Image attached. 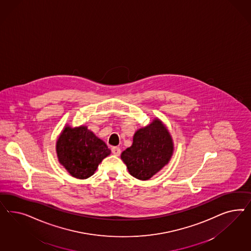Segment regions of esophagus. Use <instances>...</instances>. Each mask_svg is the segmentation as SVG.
<instances>
[{
    "label": "esophagus",
    "mask_w": 251,
    "mask_h": 251,
    "mask_svg": "<svg viewBox=\"0 0 251 251\" xmlns=\"http://www.w3.org/2000/svg\"><path fill=\"white\" fill-rule=\"evenodd\" d=\"M111 151H112V153L115 154V155H117V156H119L121 154V152H122V150H121L120 147H112Z\"/></svg>",
    "instance_id": "obj_1"
}]
</instances>
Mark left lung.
Wrapping results in <instances>:
<instances>
[{"instance_id": "left-lung-1", "label": "left lung", "mask_w": 251, "mask_h": 251, "mask_svg": "<svg viewBox=\"0 0 251 251\" xmlns=\"http://www.w3.org/2000/svg\"><path fill=\"white\" fill-rule=\"evenodd\" d=\"M174 151L171 135L158 119L139 129L132 145L122 153L129 174L140 180H148L168 164Z\"/></svg>"}]
</instances>
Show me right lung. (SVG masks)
Here are the masks:
<instances>
[{
  "label": "right lung",
  "mask_w": 251,
  "mask_h": 251,
  "mask_svg": "<svg viewBox=\"0 0 251 251\" xmlns=\"http://www.w3.org/2000/svg\"><path fill=\"white\" fill-rule=\"evenodd\" d=\"M56 152L61 165L79 179L94 175L102 160L110 154L106 144L86 126H66L57 140Z\"/></svg>",
  "instance_id": "1"
}]
</instances>
